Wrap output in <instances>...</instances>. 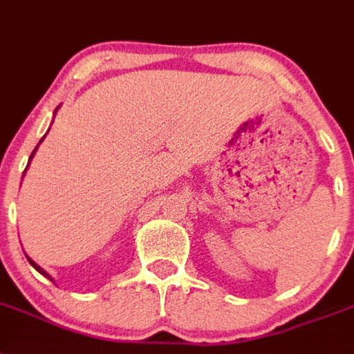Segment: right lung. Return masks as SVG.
I'll return each instance as SVG.
<instances>
[{"label": "right lung", "mask_w": 354, "mask_h": 354, "mask_svg": "<svg viewBox=\"0 0 354 354\" xmlns=\"http://www.w3.org/2000/svg\"><path fill=\"white\" fill-rule=\"evenodd\" d=\"M57 109H59V106H57ZM57 109H55V111H53V117H55V113H57ZM48 131H50V129H48ZM44 136H46V135H44ZM44 136H43V138H41V140H39V144H41V142H43V140H44ZM39 144L35 145V149H34V153H32V154H30V160H32V158H34V154H35V151H37V147H39ZM30 160H28V165H30ZM28 165H26V167H28ZM25 172H26V169H25ZM26 259H28V263H30V264H32V266H34V268H35V270H37V272H39V273H41V275H44V277H46V279H50V281H52V283H55V281H53V277H52V275H50V273H48V272H44V270H43V268H41L39 264L35 263V261H32V259H30V257H28V255H26Z\"/></svg>", "instance_id": "right-lung-1"}]
</instances>
